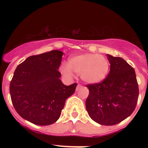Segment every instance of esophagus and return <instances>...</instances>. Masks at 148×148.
<instances>
[{
  "mask_svg": "<svg viewBox=\"0 0 148 148\" xmlns=\"http://www.w3.org/2000/svg\"><path fill=\"white\" fill-rule=\"evenodd\" d=\"M82 87V86L81 84H78V85H77V87H76V91H77H77L79 90V89H81Z\"/></svg>",
  "mask_w": 148,
  "mask_h": 148,
  "instance_id": "1",
  "label": "esophagus"
}]
</instances>
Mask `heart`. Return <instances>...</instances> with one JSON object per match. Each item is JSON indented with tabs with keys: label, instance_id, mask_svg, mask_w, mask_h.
Returning <instances> with one entry per match:
<instances>
[{
	"label": "heart",
	"instance_id": "obj_1",
	"mask_svg": "<svg viewBox=\"0 0 148 148\" xmlns=\"http://www.w3.org/2000/svg\"><path fill=\"white\" fill-rule=\"evenodd\" d=\"M110 62L105 56L97 53H84L71 56L68 64L60 66V72L67 79H72L74 72L80 74L82 79L88 84H97L107 77Z\"/></svg>",
	"mask_w": 148,
	"mask_h": 148
}]
</instances>
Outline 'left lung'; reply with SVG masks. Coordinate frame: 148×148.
<instances>
[{
    "label": "left lung",
    "instance_id": "obj_1",
    "mask_svg": "<svg viewBox=\"0 0 148 148\" xmlns=\"http://www.w3.org/2000/svg\"><path fill=\"white\" fill-rule=\"evenodd\" d=\"M107 56L110 73L101 83L86 86L89 94L86 110L92 120L109 126L120 123L133 112L139 89L135 69L122 58Z\"/></svg>",
    "mask_w": 148,
    "mask_h": 148
}]
</instances>
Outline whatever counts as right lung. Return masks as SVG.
Wrapping results in <instances>:
<instances>
[{"label":"right lung","mask_w":148,"mask_h":148,"mask_svg":"<svg viewBox=\"0 0 148 148\" xmlns=\"http://www.w3.org/2000/svg\"><path fill=\"white\" fill-rule=\"evenodd\" d=\"M64 53L53 50L28 57L17 66L10 84V95L18 114L37 125H49L60 117L67 98L77 83L66 86L59 71Z\"/></svg>","instance_id":"add662e5"}]
</instances>
